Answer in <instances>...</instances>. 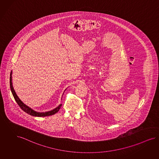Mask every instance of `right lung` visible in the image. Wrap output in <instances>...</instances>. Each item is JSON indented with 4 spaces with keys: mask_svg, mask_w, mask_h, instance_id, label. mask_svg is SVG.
<instances>
[{
    "mask_svg": "<svg viewBox=\"0 0 159 159\" xmlns=\"http://www.w3.org/2000/svg\"><path fill=\"white\" fill-rule=\"evenodd\" d=\"M12 71L11 72V75H10V87H11V90L12 91L13 96L15 98V100L16 101V102H17L19 106L20 107V108L24 111L26 112L27 114H30V116H35V117H46V116H52L55 114V113H57V112L59 111L61 107L62 106V104H59V106L57 107H56L55 108H54L53 110H51V111H48L46 112H38L32 109L31 108H30V107L26 106V104H25L24 102L19 99V98L18 97V95L16 94L13 85H12Z\"/></svg>",
    "mask_w": 159,
    "mask_h": 159,
    "instance_id": "add662e5",
    "label": "right lung"
}]
</instances>
